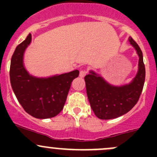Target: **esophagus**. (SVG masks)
<instances>
[{
    "instance_id": "obj_1",
    "label": "esophagus",
    "mask_w": 157,
    "mask_h": 157,
    "mask_svg": "<svg viewBox=\"0 0 157 157\" xmlns=\"http://www.w3.org/2000/svg\"><path fill=\"white\" fill-rule=\"evenodd\" d=\"M86 73H87V71H85V70H81V71H80V77H84L85 76H86Z\"/></svg>"
}]
</instances>
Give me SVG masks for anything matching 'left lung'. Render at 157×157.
<instances>
[{
    "mask_svg": "<svg viewBox=\"0 0 157 157\" xmlns=\"http://www.w3.org/2000/svg\"><path fill=\"white\" fill-rule=\"evenodd\" d=\"M128 41L139 56L138 71L131 83L113 86L92 71L84 77L90 106L100 119H112L127 113L137 104L143 90L145 81L143 53L132 38L129 37Z\"/></svg>",
    "mask_w": 157,
    "mask_h": 157,
    "instance_id": "left-lung-1",
    "label": "left lung"
}]
</instances>
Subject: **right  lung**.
<instances>
[{"label":"right lung","mask_w":157,"mask_h":157,"mask_svg":"<svg viewBox=\"0 0 157 157\" xmlns=\"http://www.w3.org/2000/svg\"><path fill=\"white\" fill-rule=\"evenodd\" d=\"M32 40L31 34L18 45L11 58V86L23 109L36 118L56 116L64 108L71 82L79 76L75 70L47 78L30 75L23 64V55Z\"/></svg>","instance_id":"add662e5"}]
</instances>
